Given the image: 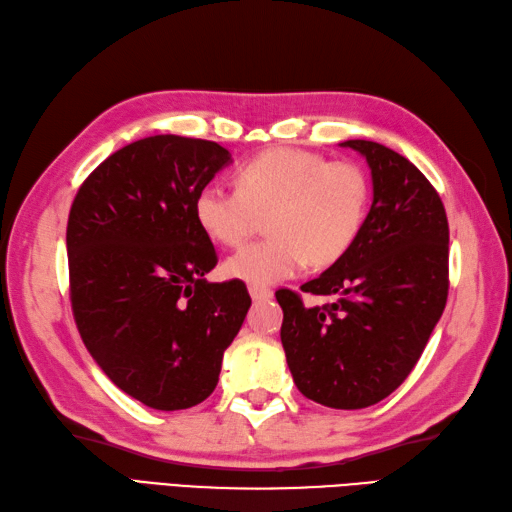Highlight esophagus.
Segmentation results:
<instances>
[{
    "instance_id": "esophagus-1",
    "label": "esophagus",
    "mask_w": 512,
    "mask_h": 512,
    "mask_svg": "<svg viewBox=\"0 0 512 512\" xmlns=\"http://www.w3.org/2000/svg\"><path fill=\"white\" fill-rule=\"evenodd\" d=\"M248 292H251V299L253 301H268V299H272V290L266 288V285H251V288H248Z\"/></svg>"
}]
</instances>
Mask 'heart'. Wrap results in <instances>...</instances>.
Here are the masks:
<instances>
[{"instance_id":"heart-1","label":"heart","mask_w":512,"mask_h":512,"mask_svg":"<svg viewBox=\"0 0 512 512\" xmlns=\"http://www.w3.org/2000/svg\"><path fill=\"white\" fill-rule=\"evenodd\" d=\"M371 205V178L355 161L310 150L272 148L237 172V189L200 187L198 227L213 242L242 244L268 216L270 237L240 248L224 264L231 279L268 285L294 277L307 261L336 264L351 251Z\"/></svg>"}]
</instances>
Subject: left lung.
<instances>
[{
  "label": "left lung",
  "mask_w": 512,
  "mask_h": 512,
  "mask_svg": "<svg viewBox=\"0 0 512 512\" xmlns=\"http://www.w3.org/2000/svg\"><path fill=\"white\" fill-rule=\"evenodd\" d=\"M373 176V205L351 251L301 285L331 303L307 307L279 290L281 344L307 399L360 410L410 375L441 318L449 290V224L432 183L399 152L349 139Z\"/></svg>",
  "instance_id": "obj_1"
}]
</instances>
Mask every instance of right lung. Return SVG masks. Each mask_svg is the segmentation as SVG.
Masks as SVG:
<instances>
[{"label": "right lung", "instance_id": "1", "mask_svg": "<svg viewBox=\"0 0 512 512\" xmlns=\"http://www.w3.org/2000/svg\"><path fill=\"white\" fill-rule=\"evenodd\" d=\"M231 154L216 141L154 135L95 168L69 211V299L91 358L126 395L185 410L218 384L251 296L209 283L218 264L194 200Z\"/></svg>", "mask_w": 512, "mask_h": 512}]
</instances>
